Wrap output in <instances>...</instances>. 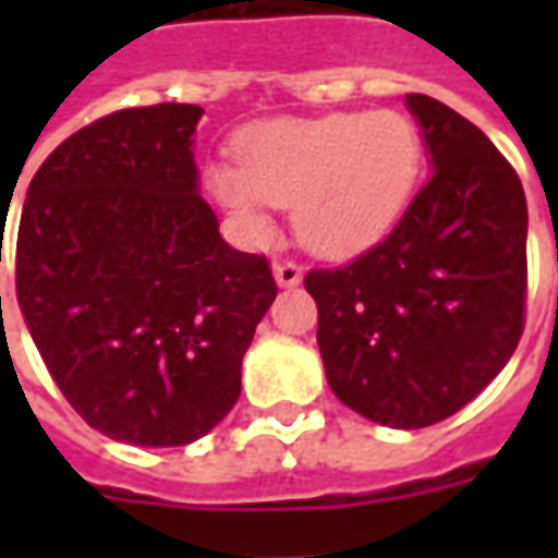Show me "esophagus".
Here are the masks:
<instances>
[{
	"instance_id": "esophagus-1",
	"label": "esophagus",
	"mask_w": 558,
	"mask_h": 558,
	"mask_svg": "<svg viewBox=\"0 0 558 558\" xmlns=\"http://www.w3.org/2000/svg\"><path fill=\"white\" fill-rule=\"evenodd\" d=\"M302 278L304 271L295 259H278L275 263V280H278L280 287H295V283H302Z\"/></svg>"
}]
</instances>
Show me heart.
I'll list each match as a JSON object with an SVG mask.
<instances>
[{
	"mask_svg": "<svg viewBox=\"0 0 558 558\" xmlns=\"http://www.w3.org/2000/svg\"><path fill=\"white\" fill-rule=\"evenodd\" d=\"M239 163H211L208 194L251 235H268L271 206L292 208L295 232L319 254L379 242L400 218L421 170V131L407 113H328L247 128Z\"/></svg>",
	"mask_w": 558,
	"mask_h": 558,
	"instance_id": "obj_1",
	"label": "heart"
}]
</instances>
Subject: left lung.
Instances as JSON below:
<instances>
[{
    "label": "left lung",
    "instance_id": "obj_1",
    "mask_svg": "<svg viewBox=\"0 0 558 558\" xmlns=\"http://www.w3.org/2000/svg\"><path fill=\"white\" fill-rule=\"evenodd\" d=\"M430 175L371 251L311 268L331 391L364 418L418 430L463 410L526 326V194L487 134L407 95Z\"/></svg>",
    "mask_w": 558,
    "mask_h": 558
}]
</instances>
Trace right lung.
<instances>
[{
    "mask_svg": "<svg viewBox=\"0 0 558 558\" xmlns=\"http://www.w3.org/2000/svg\"><path fill=\"white\" fill-rule=\"evenodd\" d=\"M199 116L151 104L80 128L35 172L20 215L32 340L80 418L119 442L187 445L227 418L278 295L266 256L223 242L196 194Z\"/></svg>",
    "mask_w": 558,
    "mask_h": 558,
    "instance_id": "1",
    "label": "right lung"
}]
</instances>
